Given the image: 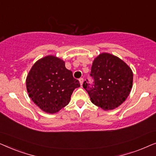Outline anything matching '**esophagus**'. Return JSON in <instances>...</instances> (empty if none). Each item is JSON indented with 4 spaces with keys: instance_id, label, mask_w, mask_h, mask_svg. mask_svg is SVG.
<instances>
[{
    "instance_id": "obj_1",
    "label": "esophagus",
    "mask_w": 156,
    "mask_h": 156,
    "mask_svg": "<svg viewBox=\"0 0 156 156\" xmlns=\"http://www.w3.org/2000/svg\"><path fill=\"white\" fill-rule=\"evenodd\" d=\"M79 81H80V83L81 86H82V84H83V82H84V79H83V78H80V80H79Z\"/></svg>"
}]
</instances>
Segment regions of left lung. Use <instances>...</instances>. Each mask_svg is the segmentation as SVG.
Wrapping results in <instances>:
<instances>
[{
	"label": "left lung",
	"instance_id": "8db88e82",
	"mask_svg": "<svg viewBox=\"0 0 156 156\" xmlns=\"http://www.w3.org/2000/svg\"><path fill=\"white\" fill-rule=\"evenodd\" d=\"M90 75L94 84L84 81L83 87L94 105L104 110L114 109L123 103L131 92L133 72L118 57L101 53L93 61Z\"/></svg>",
	"mask_w": 156,
	"mask_h": 156
}]
</instances>
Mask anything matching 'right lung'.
<instances>
[{
	"mask_svg": "<svg viewBox=\"0 0 156 156\" xmlns=\"http://www.w3.org/2000/svg\"><path fill=\"white\" fill-rule=\"evenodd\" d=\"M80 87L72 72L58 57L48 55L37 60L26 78L29 97L48 114H55L67 106L72 92Z\"/></svg>",
	"mask_w": 156,
	"mask_h": 156,
	"instance_id": "1",
	"label": "right lung"
}]
</instances>
